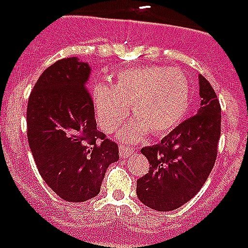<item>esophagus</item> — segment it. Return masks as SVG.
<instances>
[{
    "label": "esophagus",
    "instance_id": "esophagus-1",
    "mask_svg": "<svg viewBox=\"0 0 248 248\" xmlns=\"http://www.w3.org/2000/svg\"><path fill=\"white\" fill-rule=\"evenodd\" d=\"M133 153H134V150L129 146H121L119 147V156L121 158H129V156L133 155Z\"/></svg>",
    "mask_w": 248,
    "mask_h": 248
}]
</instances>
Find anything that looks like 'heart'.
<instances>
[{
  "mask_svg": "<svg viewBox=\"0 0 248 248\" xmlns=\"http://www.w3.org/2000/svg\"><path fill=\"white\" fill-rule=\"evenodd\" d=\"M97 119L106 133L124 122L129 106L134 119L119 133L122 140H140L151 131L170 133L190 106V83L182 71L163 66H143L119 71L115 86L97 83L92 89Z\"/></svg>",
  "mask_w": 248,
  "mask_h": 248,
  "instance_id": "b5f03b06",
  "label": "heart"
}]
</instances>
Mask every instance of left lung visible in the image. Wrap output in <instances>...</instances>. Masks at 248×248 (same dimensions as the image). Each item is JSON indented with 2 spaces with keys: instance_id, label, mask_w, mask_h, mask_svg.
<instances>
[{
  "instance_id": "obj_1",
  "label": "left lung",
  "mask_w": 248,
  "mask_h": 248,
  "mask_svg": "<svg viewBox=\"0 0 248 248\" xmlns=\"http://www.w3.org/2000/svg\"><path fill=\"white\" fill-rule=\"evenodd\" d=\"M197 114L167 134L161 143L143 147L150 170L137 181L140 202L156 211H172L197 195L213 170L220 137V105L211 85L199 76Z\"/></svg>"
}]
</instances>
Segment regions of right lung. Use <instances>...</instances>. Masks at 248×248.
<instances>
[{"instance_id": "1", "label": "right lung", "mask_w": 248, "mask_h": 248, "mask_svg": "<svg viewBox=\"0 0 248 248\" xmlns=\"http://www.w3.org/2000/svg\"><path fill=\"white\" fill-rule=\"evenodd\" d=\"M92 67L78 58L49 66L28 102V140L42 179L66 202L97 197L118 145L97 129L87 92Z\"/></svg>"}]
</instances>
